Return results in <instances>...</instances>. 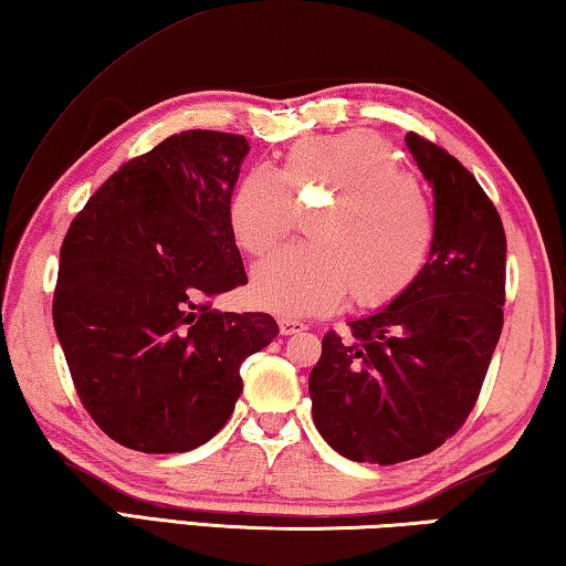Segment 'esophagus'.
<instances>
[{
    "label": "esophagus",
    "mask_w": 566,
    "mask_h": 566,
    "mask_svg": "<svg viewBox=\"0 0 566 566\" xmlns=\"http://www.w3.org/2000/svg\"><path fill=\"white\" fill-rule=\"evenodd\" d=\"M280 332L284 334H300V332H304V324L300 322V319H290V317H282L280 319Z\"/></svg>",
    "instance_id": "esophagus-1"
}]
</instances>
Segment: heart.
Wrapping results in <instances>:
<instances>
[{"mask_svg":"<svg viewBox=\"0 0 566 566\" xmlns=\"http://www.w3.org/2000/svg\"><path fill=\"white\" fill-rule=\"evenodd\" d=\"M306 219L310 242L256 264L249 294L266 312L296 317L339 306L364 310L399 300L417 282L432 249L427 202L397 151L377 134L352 129L306 137L284 151L282 167L249 169L227 207L234 244L262 256Z\"/></svg>","mask_w":566,"mask_h":566,"instance_id":"b5f03b06","label":"heart"}]
</instances>
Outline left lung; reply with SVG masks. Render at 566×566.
<instances>
[{"instance_id": "obj_1", "label": "left lung", "mask_w": 566, "mask_h": 566, "mask_svg": "<svg viewBox=\"0 0 566 566\" xmlns=\"http://www.w3.org/2000/svg\"><path fill=\"white\" fill-rule=\"evenodd\" d=\"M434 191V239L417 282L349 334L327 332L310 375L312 417L352 462L434 452L474 409L504 324L506 237L472 171L407 134Z\"/></svg>"}]
</instances>
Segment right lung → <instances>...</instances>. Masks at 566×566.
<instances>
[{"label":"right lung","mask_w":566,"mask_h":566,"mask_svg":"<svg viewBox=\"0 0 566 566\" xmlns=\"http://www.w3.org/2000/svg\"><path fill=\"white\" fill-rule=\"evenodd\" d=\"M247 151L242 134H171L114 171L66 229L56 339L84 409L122 447L209 442L242 395V361L280 334L264 312L212 310L247 284L227 222Z\"/></svg>","instance_id":"add662e5"}]
</instances>
